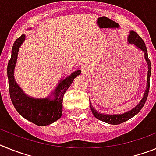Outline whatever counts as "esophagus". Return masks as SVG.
Masks as SVG:
<instances>
[{"instance_id": "34e87169", "label": "esophagus", "mask_w": 156, "mask_h": 156, "mask_svg": "<svg viewBox=\"0 0 156 156\" xmlns=\"http://www.w3.org/2000/svg\"><path fill=\"white\" fill-rule=\"evenodd\" d=\"M88 70H89V69H88L87 66H83V67H82V71H83V73H87Z\"/></svg>"}]
</instances>
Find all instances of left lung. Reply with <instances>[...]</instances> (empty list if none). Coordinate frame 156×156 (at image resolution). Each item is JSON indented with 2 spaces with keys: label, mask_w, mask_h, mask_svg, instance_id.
<instances>
[{
  "label": "left lung",
  "mask_w": 156,
  "mask_h": 156,
  "mask_svg": "<svg viewBox=\"0 0 156 156\" xmlns=\"http://www.w3.org/2000/svg\"><path fill=\"white\" fill-rule=\"evenodd\" d=\"M128 41H129V44H134L135 46H137V48H140V50L143 51L144 53V58H145V60L148 63V78H147V88H146V90L144 92V95L143 98L141 99L140 102L137 105L135 108H133V109H131L130 111H128L126 112L123 114H117V115H108V114H103L100 113L98 111L94 109L92 106L91 103H90V109H91L92 113H93L94 116L96 117L97 119H98L99 120H101L105 122H107V123H109V124H113V125H117L119 124V123H122L123 122H126V120L129 119L130 118H132L133 116H134L135 115H137L139 112L140 111V109L143 108L144 103H145L146 100H147V98H148V92H149V87H150V76H151V62H150L149 58H148V51H147V48L145 46V44H144V41L142 40V38L138 35V34L134 31L130 32V34H129V37H128Z\"/></svg>",
  "instance_id": "left-lung-1"
}]
</instances>
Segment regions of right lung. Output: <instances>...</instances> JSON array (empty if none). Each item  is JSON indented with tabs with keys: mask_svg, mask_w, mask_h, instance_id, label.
Segmentation results:
<instances>
[{
	"mask_svg": "<svg viewBox=\"0 0 156 156\" xmlns=\"http://www.w3.org/2000/svg\"><path fill=\"white\" fill-rule=\"evenodd\" d=\"M25 40L23 34L15 41L12 49V56L8 61V89L12 102L17 112L25 119L38 126H46L55 122L62 113V101L65 93L70 87L76 77L80 73L77 70L69 76L63 80L54 92L55 98H33L25 94L14 80V69L16 66L19 47Z\"/></svg>",
	"mask_w": 156,
	"mask_h": 156,
	"instance_id": "add662e5",
	"label": "right lung"
}]
</instances>
